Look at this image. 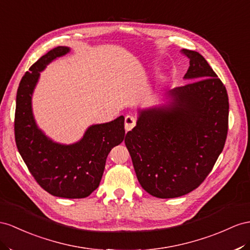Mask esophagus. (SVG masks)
Returning a JSON list of instances; mask_svg holds the SVG:
<instances>
[{
  "label": "esophagus",
  "instance_id": "obj_1",
  "mask_svg": "<svg viewBox=\"0 0 250 250\" xmlns=\"http://www.w3.org/2000/svg\"><path fill=\"white\" fill-rule=\"evenodd\" d=\"M136 125V119L134 118L131 115H127L125 119V127L126 131H131L134 126Z\"/></svg>",
  "mask_w": 250,
  "mask_h": 250
}]
</instances>
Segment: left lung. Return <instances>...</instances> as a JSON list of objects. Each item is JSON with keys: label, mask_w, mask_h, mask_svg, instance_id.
Instances as JSON below:
<instances>
[{"label": "left lung", "mask_w": 250, "mask_h": 250, "mask_svg": "<svg viewBox=\"0 0 250 250\" xmlns=\"http://www.w3.org/2000/svg\"><path fill=\"white\" fill-rule=\"evenodd\" d=\"M182 53L190 63L184 78L193 82L170 89L167 104L140 110L125 139L139 184L159 198L182 196L200 186L228 132L225 85L201 54Z\"/></svg>", "instance_id": "8db88e82"}]
</instances>
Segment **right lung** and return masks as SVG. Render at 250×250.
<instances>
[{
    "label": "right lung",
    "instance_id": "1",
    "mask_svg": "<svg viewBox=\"0 0 250 250\" xmlns=\"http://www.w3.org/2000/svg\"><path fill=\"white\" fill-rule=\"evenodd\" d=\"M69 47L58 46L30 66L19 84L15 115V137L19 153L37 183L49 194L84 198L98 188L108 153L125 139V117L93 125L75 144L53 142L38 127L31 107L40 73Z\"/></svg>",
    "mask_w": 250,
    "mask_h": 250
}]
</instances>
